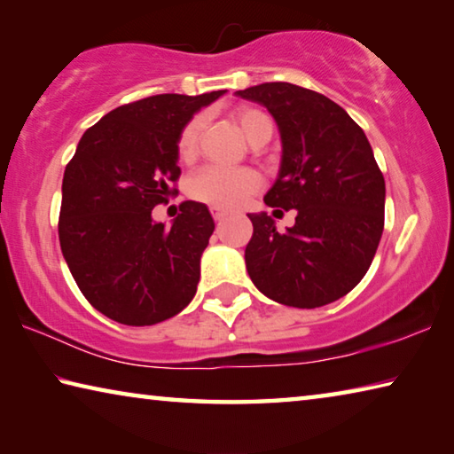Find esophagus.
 <instances>
[{
	"mask_svg": "<svg viewBox=\"0 0 454 454\" xmlns=\"http://www.w3.org/2000/svg\"><path fill=\"white\" fill-rule=\"evenodd\" d=\"M210 212H212V216H214V220H216V222L224 220V218L228 216V210H224V208H218V206H212Z\"/></svg>",
	"mask_w": 454,
	"mask_h": 454,
	"instance_id": "34e87169",
	"label": "esophagus"
}]
</instances>
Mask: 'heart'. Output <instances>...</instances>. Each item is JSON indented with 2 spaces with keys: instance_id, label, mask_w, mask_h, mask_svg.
<instances>
[{
  "instance_id": "1",
  "label": "heart",
  "mask_w": 454,
  "mask_h": 454,
  "mask_svg": "<svg viewBox=\"0 0 454 454\" xmlns=\"http://www.w3.org/2000/svg\"><path fill=\"white\" fill-rule=\"evenodd\" d=\"M236 121L242 134L250 144L260 136L272 134V120L258 107H242L236 114ZM200 132H202V118L190 120L178 137V153L182 160H192L198 153ZM262 186L260 174L250 168H222L204 166L192 176L188 182V194L198 202L218 206V208H236L246 198L256 194Z\"/></svg>"
}]
</instances>
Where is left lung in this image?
<instances>
[{"label": "left lung", "instance_id": "obj_1", "mask_svg": "<svg viewBox=\"0 0 454 454\" xmlns=\"http://www.w3.org/2000/svg\"><path fill=\"white\" fill-rule=\"evenodd\" d=\"M272 114L282 137V162L264 202L296 208L294 226L278 232L266 212L254 226L246 270L274 302L318 309L363 280L384 228V178L371 144L333 99L288 82L236 91Z\"/></svg>", "mask_w": 454, "mask_h": 454}]
</instances>
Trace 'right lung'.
Returning a JSON list of instances; mask_svg holds the SVG:
<instances>
[{
  "instance_id": "add662e5",
  "label": "right lung",
  "mask_w": 454,
  "mask_h": 454,
  "mask_svg": "<svg viewBox=\"0 0 454 454\" xmlns=\"http://www.w3.org/2000/svg\"><path fill=\"white\" fill-rule=\"evenodd\" d=\"M222 94H160L120 106L86 129L66 166L61 254L88 302L120 325H158L196 294L200 256L214 232L208 208L182 202L172 226L153 222L152 210L180 178L184 126Z\"/></svg>"
}]
</instances>
